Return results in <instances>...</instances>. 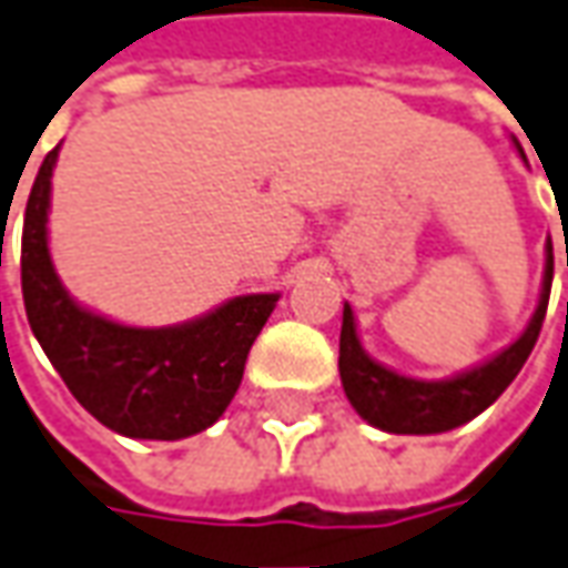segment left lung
<instances>
[{
  "instance_id": "8db88e82",
  "label": "left lung",
  "mask_w": 568,
  "mask_h": 568,
  "mask_svg": "<svg viewBox=\"0 0 568 568\" xmlns=\"http://www.w3.org/2000/svg\"><path fill=\"white\" fill-rule=\"evenodd\" d=\"M550 281H554V253L547 250V268H544V293L535 318L528 322L525 334L513 346H506L500 356L463 372L450 382H416L403 378L397 372L372 363L359 346L353 312L344 306V328H341V382L353 409L372 422L375 428L390 435H440L456 425H466L469 418L485 413L494 399L504 394L519 375L528 353L538 344L547 300H550Z\"/></svg>"
}]
</instances>
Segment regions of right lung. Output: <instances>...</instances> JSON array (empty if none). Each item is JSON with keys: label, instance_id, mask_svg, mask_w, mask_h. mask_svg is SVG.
<instances>
[{"label": "right lung", "instance_id": "add662e5", "mask_svg": "<svg viewBox=\"0 0 568 568\" xmlns=\"http://www.w3.org/2000/svg\"><path fill=\"white\" fill-rule=\"evenodd\" d=\"M59 146L27 196L21 291L27 322L80 406L124 437L178 440L219 422L277 293H250L178 328H124L80 310L49 262L45 212Z\"/></svg>", "mask_w": 568, "mask_h": 568}]
</instances>
